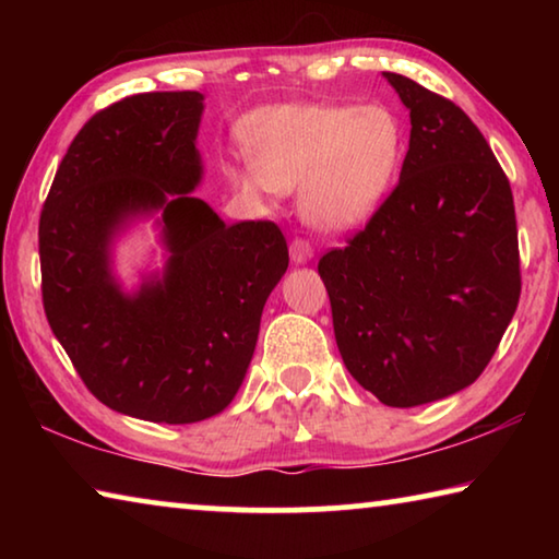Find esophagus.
Instances as JSON below:
<instances>
[{
  "instance_id": "obj_1",
  "label": "esophagus",
  "mask_w": 559,
  "mask_h": 559,
  "mask_svg": "<svg viewBox=\"0 0 559 559\" xmlns=\"http://www.w3.org/2000/svg\"><path fill=\"white\" fill-rule=\"evenodd\" d=\"M313 259V246L306 239H293L290 241V261L293 263H308Z\"/></svg>"
}]
</instances>
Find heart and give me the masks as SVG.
I'll return each instance as SVG.
<instances>
[{
	"label": "heart",
	"instance_id": "1",
	"mask_svg": "<svg viewBox=\"0 0 559 559\" xmlns=\"http://www.w3.org/2000/svg\"><path fill=\"white\" fill-rule=\"evenodd\" d=\"M251 167H229L241 192L302 187V214L323 231L362 226L404 159V126L386 106L300 103L253 116L243 132Z\"/></svg>",
	"mask_w": 559,
	"mask_h": 559
}]
</instances>
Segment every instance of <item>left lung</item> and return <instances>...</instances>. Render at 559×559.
<instances>
[{
	"mask_svg": "<svg viewBox=\"0 0 559 559\" xmlns=\"http://www.w3.org/2000/svg\"><path fill=\"white\" fill-rule=\"evenodd\" d=\"M384 79L412 120L400 185L318 273L347 372L386 406H419L476 382L513 320L515 204L456 103L406 75Z\"/></svg>",
	"mask_w": 559,
	"mask_h": 559,
	"instance_id": "1",
	"label": "left lung"
}]
</instances>
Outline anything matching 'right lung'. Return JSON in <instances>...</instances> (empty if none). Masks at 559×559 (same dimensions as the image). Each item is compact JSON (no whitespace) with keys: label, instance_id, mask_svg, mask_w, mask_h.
I'll list each match as a JSON object with an SVG mask.
<instances>
[{"label":"right lung","instance_id":"1","mask_svg":"<svg viewBox=\"0 0 559 559\" xmlns=\"http://www.w3.org/2000/svg\"><path fill=\"white\" fill-rule=\"evenodd\" d=\"M202 110V93L165 91L96 112L56 169L39 219L56 340L96 400L157 424H194L231 404L288 269L276 224L226 226L192 194ZM155 211L170 253L164 276L126 294L109 269L111 239Z\"/></svg>","mask_w":559,"mask_h":559}]
</instances>
